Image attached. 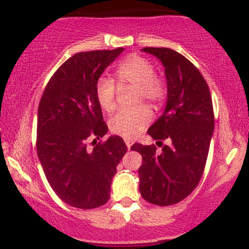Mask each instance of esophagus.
Returning a JSON list of instances; mask_svg holds the SVG:
<instances>
[{
    "label": "esophagus",
    "mask_w": 249,
    "mask_h": 249,
    "mask_svg": "<svg viewBox=\"0 0 249 249\" xmlns=\"http://www.w3.org/2000/svg\"><path fill=\"white\" fill-rule=\"evenodd\" d=\"M125 143H126V146L128 149H131V146H132V141L130 139H125Z\"/></svg>",
    "instance_id": "34e87169"
}]
</instances>
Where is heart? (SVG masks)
I'll use <instances>...</instances> for the list:
<instances>
[{
    "instance_id": "b5f03b06",
    "label": "heart",
    "mask_w": 249,
    "mask_h": 249,
    "mask_svg": "<svg viewBox=\"0 0 249 249\" xmlns=\"http://www.w3.org/2000/svg\"><path fill=\"white\" fill-rule=\"evenodd\" d=\"M116 75L122 87L137 88V106L143 101L154 106L160 105L168 95L165 80L155 74V67L141 56H130L122 62L116 70ZM116 95L117 86L114 79L106 75L100 77L95 84V96L101 109L105 111L114 110ZM152 117V111L144 106L134 110H119L109 119V127L112 133L132 139L148 126Z\"/></svg>"
}]
</instances>
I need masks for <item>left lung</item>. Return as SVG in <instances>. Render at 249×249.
<instances>
[{
    "label": "left lung",
    "mask_w": 249,
    "mask_h": 249,
    "mask_svg": "<svg viewBox=\"0 0 249 249\" xmlns=\"http://www.w3.org/2000/svg\"><path fill=\"white\" fill-rule=\"evenodd\" d=\"M165 68L168 100L163 115L148 130L159 146L134 143L142 156L139 168L141 196L157 206L180 202L202 177L213 131V109L206 80L193 63L169 48L146 47Z\"/></svg>",
    "instance_id": "obj_1"
}]
</instances>
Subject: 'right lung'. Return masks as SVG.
Wrapping results in <instances>:
<instances>
[{"label": "right lung", "mask_w": 249, "mask_h": 249, "mask_svg": "<svg viewBox=\"0 0 249 249\" xmlns=\"http://www.w3.org/2000/svg\"><path fill=\"white\" fill-rule=\"evenodd\" d=\"M124 48L77 53L47 84L37 110L36 152L47 180L61 200L79 209L108 202L116 168L127 147L111 135L95 96V84ZM94 139L89 150L88 140Z\"/></svg>", "instance_id": "obj_1"}]
</instances>
